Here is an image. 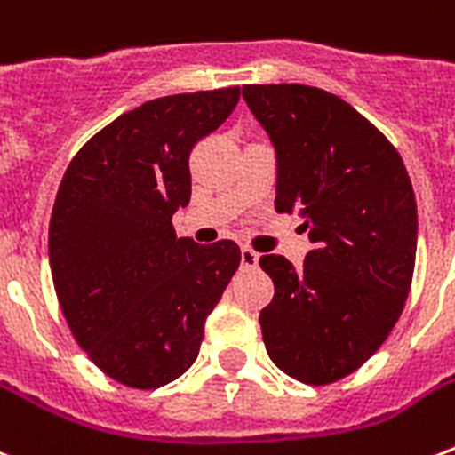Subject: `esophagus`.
Segmentation results:
<instances>
[{"label": "esophagus", "instance_id": "34e87169", "mask_svg": "<svg viewBox=\"0 0 455 455\" xmlns=\"http://www.w3.org/2000/svg\"><path fill=\"white\" fill-rule=\"evenodd\" d=\"M259 262V255L252 248H248V245H243L241 248V267L243 269H255Z\"/></svg>", "mask_w": 455, "mask_h": 455}]
</instances>
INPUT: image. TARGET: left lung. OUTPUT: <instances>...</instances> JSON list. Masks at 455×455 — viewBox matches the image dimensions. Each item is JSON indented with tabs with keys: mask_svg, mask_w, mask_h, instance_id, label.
Segmentation results:
<instances>
[{
	"mask_svg": "<svg viewBox=\"0 0 455 455\" xmlns=\"http://www.w3.org/2000/svg\"><path fill=\"white\" fill-rule=\"evenodd\" d=\"M243 100L276 152V212H298L312 251L300 269L262 255L274 298L259 327L274 365L331 384L387 341L418 251V204L387 135L327 90L245 85Z\"/></svg>",
	"mask_w": 455,
	"mask_h": 455,
	"instance_id": "left-lung-1",
	"label": "left lung"
}]
</instances>
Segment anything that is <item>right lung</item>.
<instances>
[{"label": "right lung", "instance_id": "1", "mask_svg": "<svg viewBox=\"0 0 455 455\" xmlns=\"http://www.w3.org/2000/svg\"><path fill=\"white\" fill-rule=\"evenodd\" d=\"M241 88L157 97L121 114L71 159L50 220L59 305L88 358L133 389H157L197 358L204 320L231 282L234 241L176 238L190 150L228 119Z\"/></svg>", "mask_w": 455, "mask_h": 455}]
</instances>
